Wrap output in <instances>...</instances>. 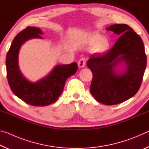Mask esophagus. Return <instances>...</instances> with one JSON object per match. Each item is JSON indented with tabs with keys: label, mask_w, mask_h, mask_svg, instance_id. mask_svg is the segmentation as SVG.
Masks as SVG:
<instances>
[{
	"label": "esophagus",
	"mask_w": 149,
	"mask_h": 149,
	"mask_svg": "<svg viewBox=\"0 0 149 149\" xmlns=\"http://www.w3.org/2000/svg\"><path fill=\"white\" fill-rule=\"evenodd\" d=\"M78 66H79V68H84L85 66V65H86V60L84 58H81L79 62H78Z\"/></svg>",
	"instance_id": "1"
}]
</instances>
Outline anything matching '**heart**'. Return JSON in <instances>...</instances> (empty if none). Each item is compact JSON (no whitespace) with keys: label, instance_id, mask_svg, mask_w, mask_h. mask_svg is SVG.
Here are the masks:
<instances>
[{"label":"heart","instance_id":"obj_1","mask_svg":"<svg viewBox=\"0 0 149 149\" xmlns=\"http://www.w3.org/2000/svg\"><path fill=\"white\" fill-rule=\"evenodd\" d=\"M85 42L88 45L93 46L92 50L96 54H103L109 49L110 42L107 37H102L99 33L88 35L85 39Z\"/></svg>","mask_w":149,"mask_h":149}]
</instances>
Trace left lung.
I'll use <instances>...</instances> for the list:
<instances>
[{"label":"left lung","mask_w":149,"mask_h":149,"mask_svg":"<svg viewBox=\"0 0 149 149\" xmlns=\"http://www.w3.org/2000/svg\"><path fill=\"white\" fill-rule=\"evenodd\" d=\"M107 29L121 36L106 54L91 56L87 65L93 74L90 91L93 97L102 104L114 105L137 93L147 56L142 39L127 24H114ZM121 65L125 68L119 69Z\"/></svg>","instance_id":"left-lung-1"}]
</instances>
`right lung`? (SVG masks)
Masks as SVG:
<instances>
[{
	"label": "right lung",
	"instance_id": "obj_1",
	"mask_svg": "<svg viewBox=\"0 0 149 149\" xmlns=\"http://www.w3.org/2000/svg\"><path fill=\"white\" fill-rule=\"evenodd\" d=\"M38 27H27L19 32L12 41L6 55L7 79L14 94L27 104L45 107L56 102L64 89L65 81L77 70V63L57 65L47 76L36 82L29 81L20 71L18 54L21 46L31 39H43Z\"/></svg>",
	"mask_w": 149,
	"mask_h": 149
}]
</instances>
